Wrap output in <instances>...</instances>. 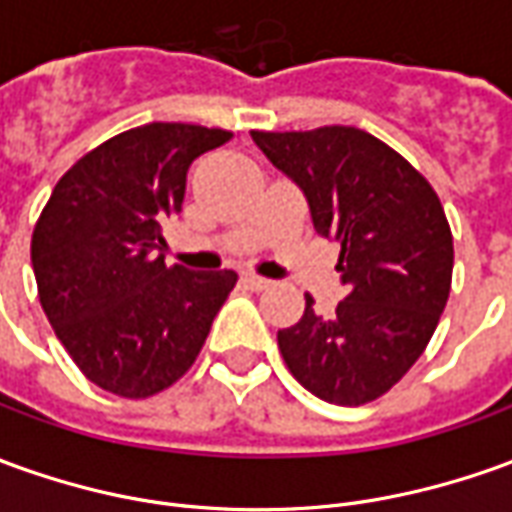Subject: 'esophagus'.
I'll use <instances>...</instances> for the list:
<instances>
[{"label":"esophagus","instance_id":"obj_1","mask_svg":"<svg viewBox=\"0 0 512 512\" xmlns=\"http://www.w3.org/2000/svg\"><path fill=\"white\" fill-rule=\"evenodd\" d=\"M242 281H245V287H250V290H256V292L267 290V287H270V284H273V281H270V278L256 276V273H245V276H242Z\"/></svg>","mask_w":512,"mask_h":512}]
</instances>
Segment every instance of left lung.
Returning <instances> with one entry per match:
<instances>
[{
	"instance_id": "left-lung-1",
	"label": "left lung",
	"mask_w": 512,
	"mask_h": 512,
	"mask_svg": "<svg viewBox=\"0 0 512 512\" xmlns=\"http://www.w3.org/2000/svg\"><path fill=\"white\" fill-rule=\"evenodd\" d=\"M303 189L320 236L340 245L337 315L278 331L290 373L317 398L359 407L384 396L426 351L446 309L454 242L438 192L404 155L348 125L250 130Z\"/></svg>"
}]
</instances>
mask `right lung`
<instances>
[{"instance_id": "add662e5", "label": "right lung", "mask_w": 512, "mask_h": 512, "mask_svg": "<svg viewBox=\"0 0 512 512\" xmlns=\"http://www.w3.org/2000/svg\"><path fill=\"white\" fill-rule=\"evenodd\" d=\"M231 136L186 122L125 130L63 172L35 222L38 301L80 373L114 396L178 382L234 290V270L195 273L158 253L192 161Z\"/></svg>"}]
</instances>
